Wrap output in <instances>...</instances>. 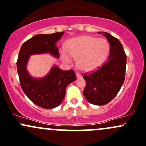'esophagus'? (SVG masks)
<instances>
[{"mask_svg":"<svg viewBox=\"0 0 146 146\" xmlns=\"http://www.w3.org/2000/svg\"><path fill=\"white\" fill-rule=\"evenodd\" d=\"M76 77H77V78H81V74H80L79 72H76Z\"/></svg>","mask_w":146,"mask_h":146,"instance_id":"34e87169","label":"esophagus"}]
</instances>
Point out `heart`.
<instances>
[{"label": "heart", "instance_id": "1", "mask_svg": "<svg viewBox=\"0 0 146 146\" xmlns=\"http://www.w3.org/2000/svg\"><path fill=\"white\" fill-rule=\"evenodd\" d=\"M66 50H61L60 58L64 62L72 64L78 58V66L84 72L95 70L102 65L110 50V45L104 38L79 36L67 43Z\"/></svg>", "mask_w": 146, "mask_h": 146}]
</instances>
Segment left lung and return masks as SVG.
<instances>
[{
    "label": "left lung",
    "mask_w": 146,
    "mask_h": 146,
    "mask_svg": "<svg viewBox=\"0 0 146 146\" xmlns=\"http://www.w3.org/2000/svg\"><path fill=\"white\" fill-rule=\"evenodd\" d=\"M102 33L110 44L107 62L98 70L83 77L86 85L83 94L90 104L102 106L117 95L123 86L125 76L127 56L120 42L106 32Z\"/></svg>",
    "instance_id": "obj_1"
}]
</instances>
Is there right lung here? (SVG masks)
<instances>
[{
    "label": "right lung",
    "instance_id": "right-lung-1",
    "mask_svg": "<svg viewBox=\"0 0 146 146\" xmlns=\"http://www.w3.org/2000/svg\"><path fill=\"white\" fill-rule=\"evenodd\" d=\"M63 34L36 35L23 44L19 54L17 67L21 88L30 100L44 109H54L62 103L67 86L76 80V74L73 70L62 71L54 65L46 76L35 78L29 74L27 64L32 55L49 54L58 58L56 44Z\"/></svg>",
    "mask_w": 146,
    "mask_h": 146
}]
</instances>
